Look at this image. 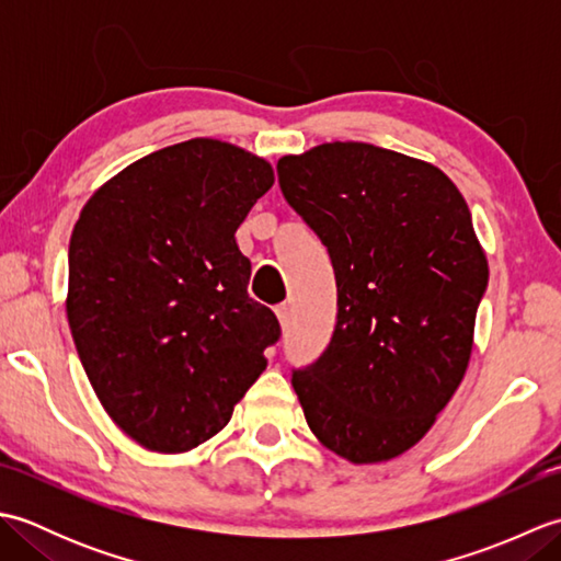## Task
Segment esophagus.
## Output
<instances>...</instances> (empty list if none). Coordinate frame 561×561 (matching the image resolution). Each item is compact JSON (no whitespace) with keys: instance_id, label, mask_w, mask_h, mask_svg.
<instances>
[{"instance_id":"esophagus-1","label":"esophagus","mask_w":561,"mask_h":561,"mask_svg":"<svg viewBox=\"0 0 561 561\" xmlns=\"http://www.w3.org/2000/svg\"><path fill=\"white\" fill-rule=\"evenodd\" d=\"M274 313H277L282 328H289V323H291V308L287 304H282V306L274 308Z\"/></svg>"}]
</instances>
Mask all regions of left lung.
Listing matches in <instances>:
<instances>
[{
    "instance_id": "obj_1",
    "label": "left lung",
    "mask_w": 561,
    "mask_h": 561,
    "mask_svg": "<svg viewBox=\"0 0 561 561\" xmlns=\"http://www.w3.org/2000/svg\"><path fill=\"white\" fill-rule=\"evenodd\" d=\"M277 175L337 282L330 344L291 374L306 422L352 462L396 458L432 428L470 362L490 279L470 209L436 165L364 141L284 157Z\"/></svg>"
}]
</instances>
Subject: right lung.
Instances as JSON below:
<instances>
[{"instance_id": "1", "label": "right lung", "mask_w": 561, "mask_h": 561, "mask_svg": "<svg viewBox=\"0 0 561 561\" xmlns=\"http://www.w3.org/2000/svg\"><path fill=\"white\" fill-rule=\"evenodd\" d=\"M272 165L190 139L127 165L71 231L67 318L101 404L137 444L199 446L265 371L279 320L248 296L236 229Z\"/></svg>"}]
</instances>
